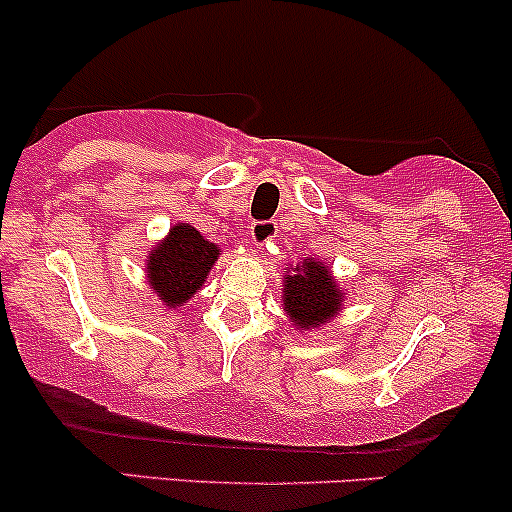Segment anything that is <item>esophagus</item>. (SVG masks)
<instances>
[{
    "label": "esophagus",
    "instance_id": "obj_1",
    "mask_svg": "<svg viewBox=\"0 0 512 512\" xmlns=\"http://www.w3.org/2000/svg\"><path fill=\"white\" fill-rule=\"evenodd\" d=\"M274 233H276V223L274 221H252L250 223V238L255 240L257 245L272 240Z\"/></svg>",
    "mask_w": 512,
    "mask_h": 512
}]
</instances>
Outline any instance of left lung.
I'll list each match as a JSON object with an SVG mask.
<instances>
[{"instance_id": "obj_1", "label": "left lung", "mask_w": 512, "mask_h": 512, "mask_svg": "<svg viewBox=\"0 0 512 512\" xmlns=\"http://www.w3.org/2000/svg\"><path fill=\"white\" fill-rule=\"evenodd\" d=\"M342 301V293L320 262H303L293 269V274H286L284 310H289L298 327L322 325L327 317L337 313Z\"/></svg>"}]
</instances>
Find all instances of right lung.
<instances>
[{
	"mask_svg": "<svg viewBox=\"0 0 512 512\" xmlns=\"http://www.w3.org/2000/svg\"><path fill=\"white\" fill-rule=\"evenodd\" d=\"M219 257L214 243L204 240L190 223H178L170 228V236L163 240L149 257L151 289L161 296L163 303L180 305L195 296L207 279L211 264Z\"/></svg>",
	"mask_w": 512,
	"mask_h": 512,
	"instance_id": "obj_1",
	"label": "right lung"
}]
</instances>
